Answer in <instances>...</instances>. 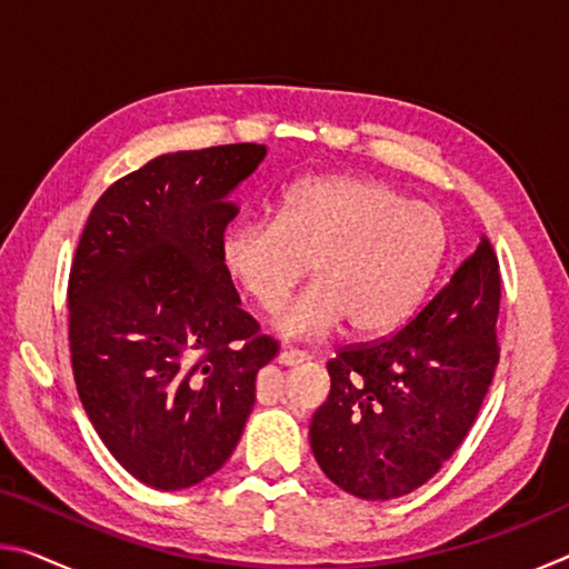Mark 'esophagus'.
I'll return each instance as SVG.
<instances>
[{
  "label": "esophagus",
  "instance_id": "1",
  "mask_svg": "<svg viewBox=\"0 0 569 569\" xmlns=\"http://www.w3.org/2000/svg\"><path fill=\"white\" fill-rule=\"evenodd\" d=\"M276 361L283 363V366H298V363L308 361V353L306 351H298V349H281V351H278V356H276Z\"/></svg>",
  "mask_w": 569,
  "mask_h": 569
}]
</instances>
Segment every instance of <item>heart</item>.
Here are the masks:
<instances>
[{
  "instance_id": "heart-1",
  "label": "heart",
  "mask_w": 569,
  "mask_h": 569,
  "mask_svg": "<svg viewBox=\"0 0 569 569\" xmlns=\"http://www.w3.org/2000/svg\"><path fill=\"white\" fill-rule=\"evenodd\" d=\"M445 253L447 226L435 208L356 176L298 180L276 218L236 220L220 243L226 271L261 311H276L311 263L313 281L273 319L291 339H321L343 321L356 336L391 331Z\"/></svg>"
}]
</instances>
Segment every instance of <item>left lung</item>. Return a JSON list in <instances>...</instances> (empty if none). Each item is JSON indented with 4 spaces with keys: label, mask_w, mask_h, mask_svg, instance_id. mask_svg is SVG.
Segmentation results:
<instances>
[{
    "label": "left lung",
    "mask_w": 569,
    "mask_h": 569,
    "mask_svg": "<svg viewBox=\"0 0 569 569\" xmlns=\"http://www.w3.org/2000/svg\"><path fill=\"white\" fill-rule=\"evenodd\" d=\"M499 261L481 236L407 326L326 363L331 391L308 437L336 487L383 502L427 485L455 455L499 363Z\"/></svg>",
    "instance_id": "obj_1"
}]
</instances>
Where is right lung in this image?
Masks as SVG:
<instances>
[{
	"mask_svg": "<svg viewBox=\"0 0 569 569\" xmlns=\"http://www.w3.org/2000/svg\"><path fill=\"white\" fill-rule=\"evenodd\" d=\"M263 158L238 142L150 160L102 192L74 250L77 393L110 455L162 492L226 465L278 353L220 258L228 196Z\"/></svg>",
	"mask_w": 569,
	"mask_h": 569,
	"instance_id": "1",
	"label": "right lung"
}]
</instances>
